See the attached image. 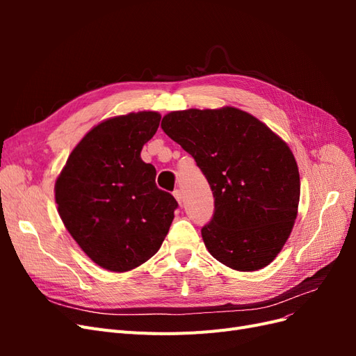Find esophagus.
I'll return each mask as SVG.
<instances>
[{
	"label": "esophagus",
	"mask_w": 356,
	"mask_h": 356,
	"mask_svg": "<svg viewBox=\"0 0 356 356\" xmlns=\"http://www.w3.org/2000/svg\"><path fill=\"white\" fill-rule=\"evenodd\" d=\"M174 197L178 200V203H182V191L181 190H175L174 191Z\"/></svg>",
	"instance_id": "obj_1"
}]
</instances>
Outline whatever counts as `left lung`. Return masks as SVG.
<instances>
[{
  "label": "left lung",
  "mask_w": 356,
  "mask_h": 356,
  "mask_svg": "<svg viewBox=\"0 0 356 356\" xmlns=\"http://www.w3.org/2000/svg\"><path fill=\"white\" fill-rule=\"evenodd\" d=\"M163 132L196 160L213 195L202 238L213 258L254 272L282 250L297 217L300 175L289 147L233 106L169 113Z\"/></svg>",
  "instance_id": "1"
}]
</instances>
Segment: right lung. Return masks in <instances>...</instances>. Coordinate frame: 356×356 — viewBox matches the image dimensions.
I'll list each match as a JSON object with an SVG mask.
<instances>
[{
	"label": "right lung",
	"instance_id": "1",
	"mask_svg": "<svg viewBox=\"0 0 356 356\" xmlns=\"http://www.w3.org/2000/svg\"><path fill=\"white\" fill-rule=\"evenodd\" d=\"M160 123L154 111L118 115L95 126L72 149L55 186L58 212L92 261L127 272L165 241L178 202L157 188L141 149Z\"/></svg>",
	"mask_w": 356,
	"mask_h": 356
}]
</instances>
